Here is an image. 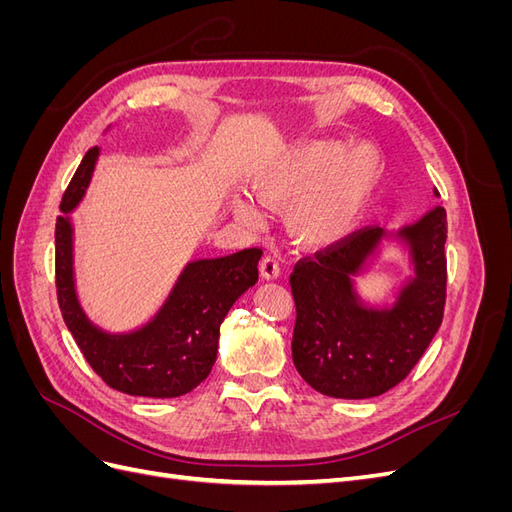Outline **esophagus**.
<instances>
[{
    "label": "esophagus",
    "instance_id": "34e87169",
    "mask_svg": "<svg viewBox=\"0 0 512 512\" xmlns=\"http://www.w3.org/2000/svg\"><path fill=\"white\" fill-rule=\"evenodd\" d=\"M260 277H262V280H267V282H273V280H277V277H280V265H277L275 258L267 256V258L260 260Z\"/></svg>",
    "mask_w": 512,
    "mask_h": 512
}]
</instances>
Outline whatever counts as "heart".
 I'll return each mask as SVG.
<instances>
[{
  "label": "heart",
  "mask_w": 512,
  "mask_h": 512,
  "mask_svg": "<svg viewBox=\"0 0 512 512\" xmlns=\"http://www.w3.org/2000/svg\"><path fill=\"white\" fill-rule=\"evenodd\" d=\"M386 177V160L371 143L305 141L258 162L247 185L269 209L284 211L292 241L307 250H327L350 239L374 207ZM232 215L258 226L262 211L254 200L235 192Z\"/></svg>",
  "instance_id": "b5f03b06"
}]
</instances>
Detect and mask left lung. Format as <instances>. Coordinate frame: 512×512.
<instances>
[{
    "mask_svg": "<svg viewBox=\"0 0 512 512\" xmlns=\"http://www.w3.org/2000/svg\"><path fill=\"white\" fill-rule=\"evenodd\" d=\"M440 196V194H436ZM446 211L431 207L399 228H365L333 250L299 262L290 277L297 324L292 361L301 378L335 399L391 391L438 333L446 299ZM395 246L411 275L391 298L369 300L358 277Z\"/></svg>",
    "mask_w": 512,
    "mask_h": 512,
    "instance_id": "1",
    "label": "left lung"
}]
</instances>
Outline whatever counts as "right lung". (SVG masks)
Masks as SVG:
<instances>
[{
    "mask_svg": "<svg viewBox=\"0 0 512 512\" xmlns=\"http://www.w3.org/2000/svg\"><path fill=\"white\" fill-rule=\"evenodd\" d=\"M98 160L100 147L89 149L61 198L55 226L61 316L87 363L111 389L151 399L181 397L211 374L218 359L222 322L241 294L258 282L262 252L252 247L222 258L190 260L158 312L145 324L121 333L102 329L87 316L76 290L72 222Z\"/></svg>",
    "mask_w": 512,
    "mask_h": 512,
    "instance_id": "obj_1",
    "label": "right lung"
}]
</instances>
